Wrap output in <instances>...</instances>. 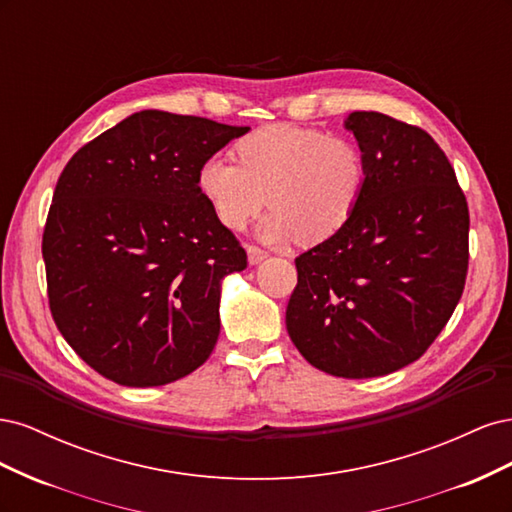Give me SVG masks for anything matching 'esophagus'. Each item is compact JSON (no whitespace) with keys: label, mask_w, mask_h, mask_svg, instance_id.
Instances as JSON below:
<instances>
[{"label":"esophagus","mask_w":512,"mask_h":512,"mask_svg":"<svg viewBox=\"0 0 512 512\" xmlns=\"http://www.w3.org/2000/svg\"><path fill=\"white\" fill-rule=\"evenodd\" d=\"M269 254L265 250H260L258 245H247V260H250V265H258V262L265 260Z\"/></svg>","instance_id":"obj_1"}]
</instances>
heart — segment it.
I'll use <instances>...</instances> for the list:
<instances>
[{
  "instance_id": "1",
  "label": "heart",
  "mask_w": 512,
  "mask_h": 512,
  "mask_svg": "<svg viewBox=\"0 0 512 512\" xmlns=\"http://www.w3.org/2000/svg\"><path fill=\"white\" fill-rule=\"evenodd\" d=\"M237 160L213 153L198 168V190L215 220L243 230L267 205L258 237L320 243L344 230L359 209L369 166L363 147L346 134L271 123L243 136Z\"/></svg>"
}]
</instances>
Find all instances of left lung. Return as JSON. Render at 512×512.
Returning <instances> with one entry per match:
<instances>
[{"label":"left lung","mask_w":512,"mask_h":512,"mask_svg":"<svg viewBox=\"0 0 512 512\" xmlns=\"http://www.w3.org/2000/svg\"><path fill=\"white\" fill-rule=\"evenodd\" d=\"M369 179L344 230L294 258L286 329L307 363L376 378L421 359L446 327L468 275L470 213L433 138L376 111L346 119Z\"/></svg>","instance_id":"8db88e82"}]
</instances>
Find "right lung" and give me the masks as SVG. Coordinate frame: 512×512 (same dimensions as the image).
<instances>
[{"label": "right lung", "mask_w": 512, "mask_h": 512, "mask_svg": "<svg viewBox=\"0 0 512 512\" xmlns=\"http://www.w3.org/2000/svg\"><path fill=\"white\" fill-rule=\"evenodd\" d=\"M250 128L141 111L83 145L42 235L59 333L100 376L162 386L220 335V282L247 254L198 190V168Z\"/></svg>", "instance_id": "obj_1"}]
</instances>
